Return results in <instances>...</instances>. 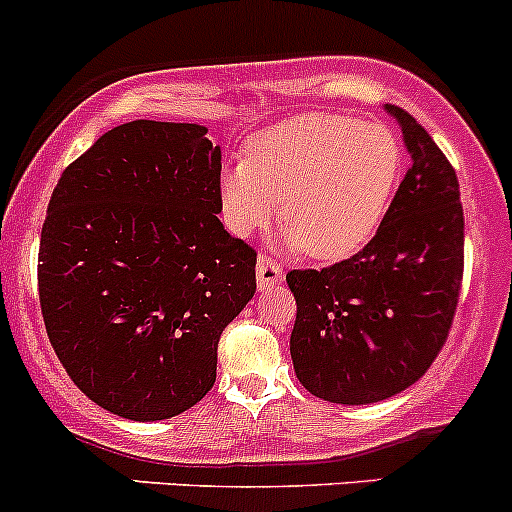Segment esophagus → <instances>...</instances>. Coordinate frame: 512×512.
<instances>
[{"mask_svg":"<svg viewBox=\"0 0 512 512\" xmlns=\"http://www.w3.org/2000/svg\"><path fill=\"white\" fill-rule=\"evenodd\" d=\"M278 283H283V268L278 266L276 261H271V258L261 256L256 263V286L258 291H268V288L278 286Z\"/></svg>","mask_w":512,"mask_h":512,"instance_id":"obj_1","label":"esophagus"}]
</instances>
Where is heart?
I'll return each instance as SVG.
<instances>
[{
    "instance_id": "obj_1",
    "label": "heart",
    "mask_w": 512,
    "mask_h": 512,
    "mask_svg": "<svg viewBox=\"0 0 512 512\" xmlns=\"http://www.w3.org/2000/svg\"><path fill=\"white\" fill-rule=\"evenodd\" d=\"M402 172V142L384 123L340 113L293 115L258 130L246 160L221 170V217L239 239L278 217L288 249L342 261L377 234Z\"/></svg>"
}]
</instances>
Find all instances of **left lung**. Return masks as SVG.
I'll use <instances>...</instances> for the list:
<instances>
[{
  "label": "left lung",
  "mask_w": 512,
  "mask_h": 512,
  "mask_svg": "<svg viewBox=\"0 0 512 512\" xmlns=\"http://www.w3.org/2000/svg\"><path fill=\"white\" fill-rule=\"evenodd\" d=\"M412 167L370 244L323 271H291L295 377L333 404H374L412 387L449 335L463 276L458 179L431 135L397 105Z\"/></svg>",
  "instance_id": "left-lung-1"
}]
</instances>
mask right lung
Segmentation results:
<instances>
[{
    "label": "right lung",
    "mask_w": 512,
    "mask_h": 512,
    "mask_svg": "<svg viewBox=\"0 0 512 512\" xmlns=\"http://www.w3.org/2000/svg\"><path fill=\"white\" fill-rule=\"evenodd\" d=\"M221 147L197 123L133 120L63 170L39 246L46 333L68 377L130 421L187 412L217 379L256 254L217 214Z\"/></svg>",
    "instance_id": "1"
}]
</instances>
